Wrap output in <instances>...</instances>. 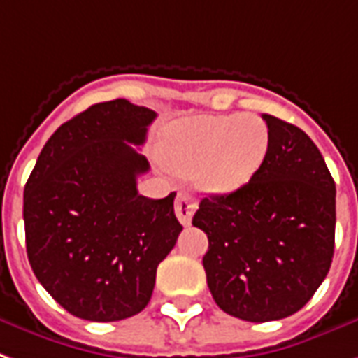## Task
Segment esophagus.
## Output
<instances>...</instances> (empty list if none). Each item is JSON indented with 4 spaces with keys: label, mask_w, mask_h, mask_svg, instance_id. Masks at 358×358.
<instances>
[{
    "label": "esophagus",
    "mask_w": 358,
    "mask_h": 358,
    "mask_svg": "<svg viewBox=\"0 0 358 358\" xmlns=\"http://www.w3.org/2000/svg\"><path fill=\"white\" fill-rule=\"evenodd\" d=\"M195 210H197V201L191 197L189 193H178L176 203H174V212L182 225H189Z\"/></svg>",
    "instance_id": "1"
}]
</instances>
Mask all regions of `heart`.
<instances>
[{
    "label": "heart",
    "instance_id": "b5f03b06",
    "mask_svg": "<svg viewBox=\"0 0 358 358\" xmlns=\"http://www.w3.org/2000/svg\"><path fill=\"white\" fill-rule=\"evenodd\" d=\"M268 144V125L257 114H199L169 127L163 157L174 173L193 174L201 189L229 193L252 180Z\"/></svg>",
    "mask_w": 358,
    "mask_h": 358
}]
</instances>
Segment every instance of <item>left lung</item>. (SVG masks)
<instances>
[{"label": "left lung", "instance_id": "8db88e82", "mask_svg": "<svg viewBox=\"0 0 358 358\" xmlns=\"http://www.w3.org/2000/svg\"><path fill=\"white\" fill-rule=\"evenodd\" d=\"M270 144L252 180L199 204L193 225L208 236L203 257L215 304L264 323L293 315L331 268L336 185L323 155L296 125L263 114Z\"/></svg>", "mask_w": 358, "mask_h": 358}]
</instances>
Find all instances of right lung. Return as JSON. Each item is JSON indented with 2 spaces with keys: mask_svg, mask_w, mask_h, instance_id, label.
Here are the masks:
<instances>
[{
  "mask_svg": "<svg viewBox=\"0 0 358 358\" xmlns=\"http://www.w3.org/2000/svg\"><path fill=\"white\" fill-rule=\"evenodd\" d=\"M154 120L125 99L92 105L46 141L26 182L27 259L76 317L108 323L143 312L182 231L176 193L155 201L136 191L150 163L135 146Z\"/></svg>",
  "mask_w": 358,
  "mask_h": 358,
  "instance_id": "add662e5",
  "label": "right lung"
}]
</instances>
